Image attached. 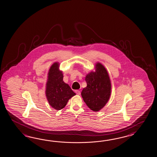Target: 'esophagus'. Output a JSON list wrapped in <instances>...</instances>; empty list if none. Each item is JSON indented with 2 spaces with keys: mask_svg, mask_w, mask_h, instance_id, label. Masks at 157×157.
<instances>
[{
  "mask_svg": "<svg viewBox=\"0 0 157 157\" xmlns=\"http://www.w3.org/2000/svg\"><path fill=\"white\" fill-rule=\"evenodd\" d=\"M75 93L78 95H81V91L79 90H75Z\"/></svg>",
  "mask_w": 157,
  "mask_h": 157,
  "instance_id": "1",
  "label": "esophagus"
}]
</instances>
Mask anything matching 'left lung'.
I'll use <instances>...</instances> for the list:
<instances>
[{
    "label": "left lung",
    "instance_id": "8db88e82",
    "mask_svg": "<svg viewBox=\"0 0 157 157\" xmlns=\"http://www.w3.org/2000/svg\"><path fill=\"white\" fill-rule=\"evenodd\" d=\"M85 81L87 87L81 93L83 101L91 110L99 111L110 97L111 86L108 72L102 64L98 63L95 71L88 74Z\"/></svg>",
    "mask_w": 157,
    "mask_h": 157
}]
</instances>
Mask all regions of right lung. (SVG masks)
Segmentation results:
<instances>
[{"instance_id": "1", "label": "right lung", "mask_w": 157, "mask_h": 157, "mask_svg": "<svg viewBox=\"0 0 157 157\" xmlns=\"http://www.w3.org/2000/svg\"><path fill=\"white\" fill-rule=\"evenodd\" d=\"M59 64L56 62L51 66L46 90L48 102L51 107L57 110L64 108L68 100L75 95L68 85L63 81V75L62 72L59 71Z\"/></svg>"}]
</instances>
